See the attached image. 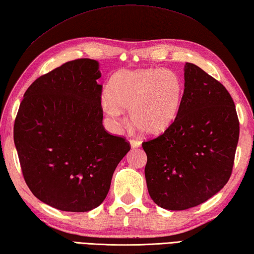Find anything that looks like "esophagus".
<instances>
[{
	"mask_svg": "<svg viewBox=\"0 0 254 254\" xmlns=\"http://www.w3.org/2000/svg\"><path fill=\"white\" fill-rule=\"evenodd\" d=\"M130 143H131V146L134 149V147H139L141 146V141L140 140H136V139H131L130 140Z\"/></svg>",
	"mask_w": 254,
	"mask_h": 254,
	"instance_id": "34e87169",
	"label": "esophagus"
}]
</instances>
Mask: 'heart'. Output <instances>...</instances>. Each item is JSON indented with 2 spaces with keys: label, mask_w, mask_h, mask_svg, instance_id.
Masks as SVG:
<instances>
[{
  "label": "heart",
  "mask_w": 254,
  "mask_h": 254,
  "mask_svg": "<svg viewBox=\"0 0 254 254\" xmlns=\"http://www.w3.org/2000/svg\"><path fill=\"white\" fill-rule=\"evenodd\" d=\"M183 96V83L168 68L124 70L115 74L102 101L103 111L114 127L123 123L122 112L130 113L136 130L159 134L177 118Z\"/></svg>",
  "instance_id": "obj_1"
}]
</instances>
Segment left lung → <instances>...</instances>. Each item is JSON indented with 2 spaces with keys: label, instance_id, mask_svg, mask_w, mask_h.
Instances as JSON below:
<instances>
[{
  "label": "left lung",
  "instance_id": "1",
  "mask_svg": "<svg viewBox=\"0 0 254 254\" xmlns=\"http://www.w3.org/2000/svg\"><path fill=\"white\" fill-rule=\"evenodd\" d=\"M239 126L228 90L187 63L177 118L162 134L142 143L151 199L163 209L180 211L216 194L231 177Z\"/></svg>",
  "mask_w": 254,
  "mask_h": 254
}]
</instances>
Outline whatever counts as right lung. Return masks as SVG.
I'll use <instances>...</instances> for the list:
<instances>
[{"label":"right lung","instance_id":"1","mask_svg":"<svg viewBox=\"0 0 254 254\" xmlns=\"http://www.w3.org/2000/svg\"><path fill=\"white\" fill-rule=\"evenodd\" d=\"M99 63L77 59L29 86L14 122L23 177L44 203L87 212L104 201L112 175L131 149L102 124Z\"/></svg>","mask_w":254,"mask_h":254}]
</instances>
